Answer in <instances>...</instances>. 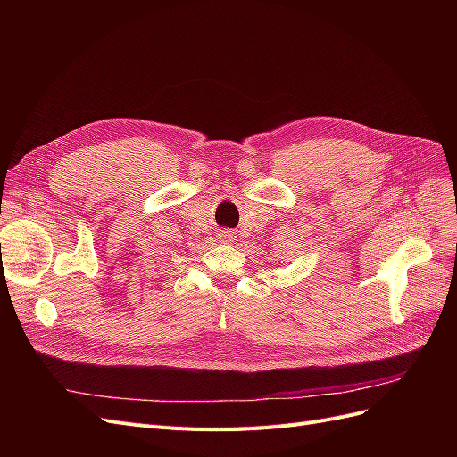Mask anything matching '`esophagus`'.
Listing matches in <instances>:
<instances>
[{"label": "esophagus", "instance_id": "34e87169", "mask_svg": "<svg viewBox=\"0 0 457 457\" xmlns=\"http://www.w3.org/2000/svg\"><path fill=\"white\" fill-rule=\"evenodd\" d=\"M232 230H220L219 232V240L223 242V244H228V242H232Z\"/></svg>", "mask_w": 457, "mask_h": 457}]
</instances>
